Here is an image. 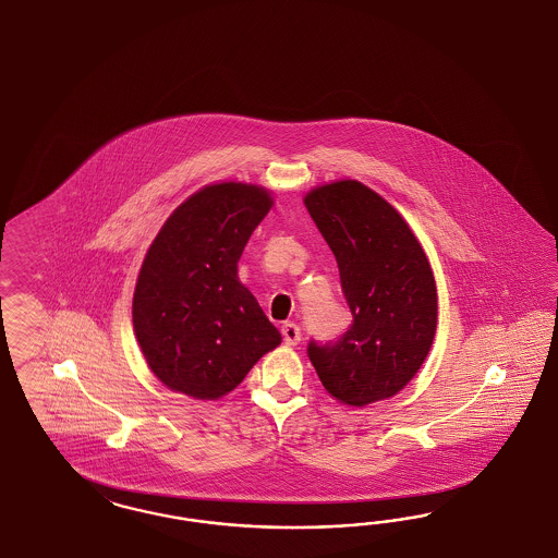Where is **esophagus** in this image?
I'll use <instances>...</instances> for the list:
<instances>
[{"instance_id":"1","label":"esophagus","mask_w":558,"mask_h":558,"mask_svg":"<svg viewBox=\"0 0 558 558\" xmlns=\"http://www.w3.org/2000/svg\"><path fill=\"white\" fill-rule=\"evenodd\" d=\"M282 338L287 345H296L301 341V327L296 323H284L282 325Z\"/></svg>"}]
</instances>
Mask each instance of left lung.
<instances>
[{"mask_svg":"<svg viewBox=\"0 0 558 558\" xmlns=\"http://www.w3.org/2000/svg\"><path fill=\"white\" fill-rule=\"evenodd\" d=\"M304 206L338 259L354 323L308 343L325 390L343 405L385 401L422 368L436 336L438 290L422 243L380 194L357 180L313 187Z\"/></svg>","mask_w":558,"mask_h":558,"instance_id":"1","label":"left lung"}]
</instances>
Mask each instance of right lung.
Returning a JSON list of instances; mask_svg holds the SVG:
<instances>
[{"label":"right lung","mask_w":558,"mask_h":558,"mask_svg":"<svg viewBox=\"0 0 558 558\" xmlns=\"http://www.w3.org/2000/svg\"><path fill=\"white\" fill-rule=\"evenodd\" d=\"M271 204L266 187L210 184L180 204L153 239L136 278L133 327L168 389L217 401L280 345V331L236 276Z\"/></svg>","instance_id":"1"}]
</instances>
